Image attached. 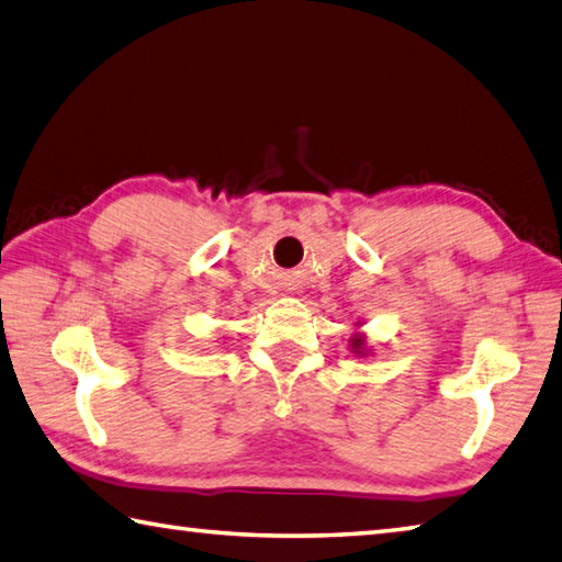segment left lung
<instances>
[{"label":"left lung","mask_w":562,"mask_h":562,"mask_svg":"<svg viewBox=\"0 0 562 562\" xmlns=\"http://www.w3.org/2000/svg\"><path fill=\"white\" fill-rule=\"evenodd\" d=\"M355 347H359V340H357V342H355Z\"/></svg>","instance_id":"obj_1"}]
</instances>
